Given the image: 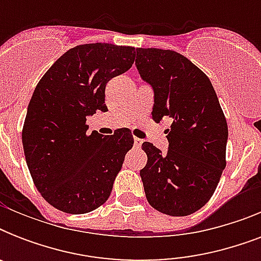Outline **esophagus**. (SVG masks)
<instances>
[{"label": "esophagus", "mask_w": 261, "mask_h": 261, "mask_svg": "<svg viewBox=\"0 0 261 261\" xmlns=\"http://www.w3.org/2000/svg\"><path fill=\"white\" fill-rule=\"evenodd\" d=\"M141 145H142V139L134 138V146L138 149V147H141Z\"/></svg>", "instance_id": "34e87169"}]
</instances>
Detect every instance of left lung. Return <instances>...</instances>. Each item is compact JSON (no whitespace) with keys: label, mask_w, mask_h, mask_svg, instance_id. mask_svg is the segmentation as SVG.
I'll return each mask as SVG.
<instances>
[{"label":"left lung","mask_w":261,"mask_h":261,"mask_svg":"<svg viewBox=\"0 0 261 261\" xmlns=\"http://www.w3.org/2000/svg\"><path fill=\"white\" fill-rule=\"evenodd\" d=\"M137 69L154 90L151 118H172L169 149L143 142L141 171L149 204L172 217L190 215L214 195L226 167L227 123L210 80L184 55L137 48Z\"/></svg>","instance_id":"left-lung-1"}]
</instances>
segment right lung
<instances>
[{
	"instance_id": "add662e5",
	"label": "right lung",
	"mask_w": 261,
	"mask_h": 261,
	"mask_svg": "<svg viewBox=\"0 0 261 261\" xmlns=\"http://www.w3.org/2000/svg\"><path fill=\"white\" fill-rule=\"evenodd\" d=\"M135 48L80 44L44 73L28 104L21 131L31 177L44 200L69 214L107 202L124 155L134 145L128 128L108 138L88 133L87 118L107 111L106 85L133 66Z\"/></svg>"
}]
</instances>
